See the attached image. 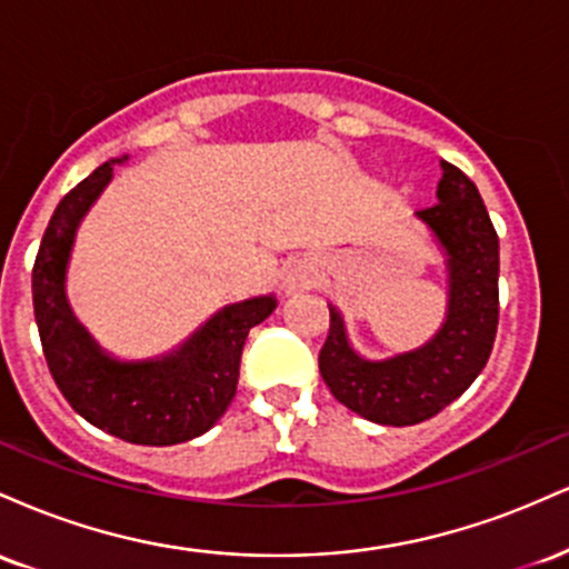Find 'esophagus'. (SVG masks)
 Wrapping results in <instances>:
<instances>
[{
    "instance_id": "obj_1",
    "label": "esophagus",
    "mask_w": 569,
    "mask_h": 569,
    "mask_svg": "<svg viewBox=\"0 0 569 569\" xmlns=\"http://www.w3.org/2000/svg\"><path fill=\"white\" fill-rule=\"evenodd\" d=\"M302 286H305V276L299 270H291L289 276L283 278V289L286 291H297V289H302Z\"/></svg>"
}]
</instances>
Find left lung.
<instances>
[{
	"mask_svg": "<svg viewBox=\"0 0 569 569\" xmlns=\"http://www.w3.org/2000/svg\"><path fill=\"white\" fill-rule=\"evenodd\" d=\"M441 171L439 202L415 211L447 264L441 329L420 348L371 361L352 348L342 312L329 305L321 377L339 403L377 426H417L449 407L487 367L498 331V232L473 181L443 160Z\"/></svg>",
	"mask_w": 569,
	"mask_h": 569,
	"instance_id": "1",
	"label": "left lung"
}]
</instances>
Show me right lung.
I'll list each match as a JSON object with an SVG mask.
<instances>
[{"label":"right lung","mask_w":569,"mask_h":569,"mask_svg":"<svg viewBox=\"0 0 569 569\" xmlns=\"http://www.w3.org/2000/svg\"><path fill=\"white\" fill-rule=\"evenodd\" d=\"M122 160L103 162L58 202L31 272L34 318L50 375L77 415L122 441L171 447L217 426L238 388L248 331L276 310L278 299L264 293L221 307L179 348L158 358L109 356L71 312L67 270L84 213Z\"/></svg>","instance_id":"add662e5"}]
</instances>
